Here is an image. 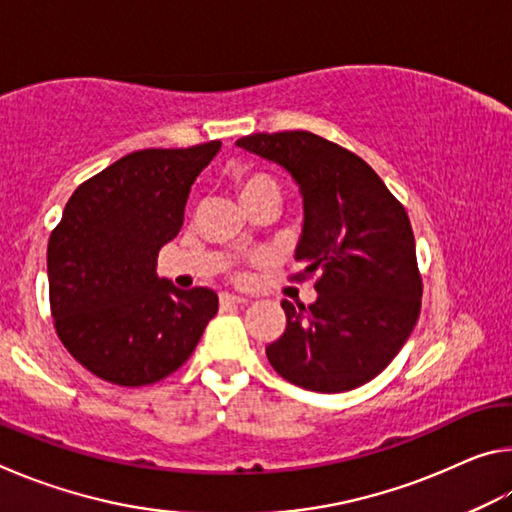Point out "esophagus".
I'll list each match as a JSON object with an SVG mask.
<instances>
[{"label": "esophagus", "mask_w": 512, "mask_h": 512, "mask_svg": "<svg viewBox=\"0 0 512 512\" xmlns=\"http://www.w3.org/2000/svg\"><path fill=\"white\" fill-rule=\"evenodd\" d=\"M246 298L235 296V293H221L219 296V305L221 309H230V307H239V305H246Z\"/></svg>", "instance_id": "1"}]
</instances>
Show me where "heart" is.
Segmentation results:
<instances>
[{"mask_svg": "<svg viewBox=\"0 0 512 512\" xmlns=\"http://www.w3.org/2000/svg\"><path fill=\"white\" fill-rule=\"evenodd\" d=\"M266 194L280 198V189H277V183L273 178H268L266 173H257V171L237 173V196L241 205H248L250 201H255V198L266 196Z\"/></svg>", "mask_w": 512, "mask_h": 512, "instance_id": "obj_1", "label": "heart"}]
</instances>
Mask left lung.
Wrapping results in <instances>:
<instances>
[{
	"label": "left lung",
	"instance_id": "1",
	"mask_svg": "<svg viewBox=\"0 0 512 512\" xmlns=\"http://www.w3.org/2000/svg\"><path fill=\"white\" fill-rule=\"evenodd\" d=\"M239 149L284 169L302 198L296 259L320 273L316 302L282 300L287 329L266 345L280 377L316 393L375 379L420 316L422 280L404 207L359 155L307 131L257 133Z\"/></svg>",
	"mask_w": 512,
	"mask_h": 512
}]
</instances>
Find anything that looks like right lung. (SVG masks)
<instances>
[{
    "mask_svg": "<svg viewBox=\"0 0 512 512\" xmlns=\"http://www.w3.org/2000/svg\"><path fill=\"white\" fill-rule=\"evenodd\" d=\"M221 142L128 153L85 180L49 237L56 332L69 354L119 386H146L192 357L219 311L207 287L158 277V253L178 235L194 180Z\"/></svg>",
    "mask_w": 512,
    "mask_h": 512,
    "instance_id": "obj_1",
    "label": "right lung"
}]
</instances>
